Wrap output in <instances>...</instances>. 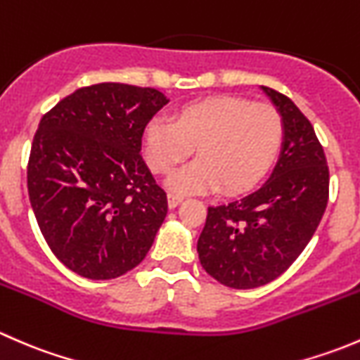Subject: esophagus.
<instances>
[{
    "label": "esophagus",
    "mask_w": 360,
    "mask_h": 360,
    "mask_svg": "<svg viewBox=\"0 0 360 360\" xmlns=\"http://www.w3.org/2000/svg\"><path fill=\"white\" fill-rule=\"evenodd\" d=\"M167 200H169L170 209H174V207H177L181 202H183V197H179V195H176V193H169L167 195Z\"/></svg>",
    "instance_id": "34e87169"
}]
</instances>
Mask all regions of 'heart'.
<instances>
[{"instance_id":"heart-1","label":"heart","mask_w":360,"mask_h":360,"mask_svg":"<svg viewBox=\"0 0 360 360\" xmlns=\"http://www.w3.org/2000/svg\"><path fill=\"white\" fill-rule=\"evenodd\" d=\"M282 137L284 123L274 106L233 96L195 101L177 111L176 123L157 118L144 130L146 158L155 172H169L197 146L198 160L167 179L179 195L217 186L248 190L277 157Z\"/></svg>"}]
</instances>
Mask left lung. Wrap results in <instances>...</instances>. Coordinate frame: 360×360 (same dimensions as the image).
Segmentation results:
<instances>
[{"mask_svg":"<svg viewBox=\"0 0 360 360\" xmlns=\"http://www.w3.org/2000/svg\"><path fill=\"white\" fill-rule=\"evenodd\" d=\"M261 89L284 123L281 157L256 190L209 207L197 244L203 270L233 289L284 274L314 237L329 198L328 162L311 123L284 94Z\"/></svg>","mask_w":360,"mask_h":360,"instance_id":"obj_1","label":"left lung"}]
</instances>
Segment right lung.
Instances as JSON below:
<instances>
[{"instance_id": "1", "label": "right lung", "mask_w": 360, "mask_h": 360, "mask_svg": "<svg viewBox=\"0 0 360 360\" xmlns=\"http://www.w3.org/2000/svg\"><path fill=\"white\" fill-rule=\"evenodd\" d=\"M167 103L150 86L97 83L64 97L39 122L29 200L49 248L75 274L116 278L153 245L167 195L141 157V141Z\"/></svg>"}]
</instances>
